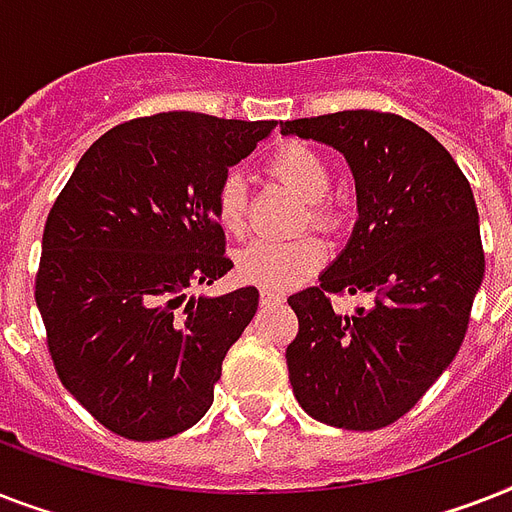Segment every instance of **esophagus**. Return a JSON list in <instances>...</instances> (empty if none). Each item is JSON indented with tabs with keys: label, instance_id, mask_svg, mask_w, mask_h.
<instances>
[{
	"label": "esophagus",
	"instance_id": "esophagus-1",
	"mask_svg": "<svg viewBox=\"0 0 512 512\" xmlns=\"http://www.w3.org/2000/svg\"><path fill=\"white\" fill-rule=\"evenodd\" d=\"M282 298H285V296H282L280 290H272V288H264V290H261V306L280 304Z\"/></svg>",
	"mask_w": 512,
	"mask_h": 512
}]
</instances>
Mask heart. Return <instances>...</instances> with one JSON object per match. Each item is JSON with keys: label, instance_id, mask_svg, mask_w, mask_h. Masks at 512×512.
<instances>
[{"label": "heart", "instance_id": "heart-1", "mask_svg": "<svg viewBox=\"0 0 512 512\" xmlns=\"http://www.w3.org/2000/svg\"><path fill=\"white\" fill-rule=\"evenodd\" d=\"M269 177L298 192L306 200L304 224L317 230H335L341 222V203L330 195V166L317 147L285 142L267 158ZM214 219L227 235L248 230V192L240 174H224L214 190ZM327 245L317 235L293 240H256L237 256L240 280L261 288H290L325 267Z\"/></svg>", "mask_w": 512, "mask_h": 512}]
</instances>
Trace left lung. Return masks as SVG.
Wrapping results in <instances>:
<instances>
[{
	"label": "left lung",
	"instance_id": "obj_1",
	"mask_svg": "<svg viewBox=\"0 0 512 512\" xmlns=\"http://www.w3.org/2000/svg\"><path fill=\"white\" fill-rule=\"evenodd\" d=\"M341 150L357 179L359 222L320 285L288 298L298 335L285 351L306 415L378 431L407 415L447 370L484 280L468 179L433 134L396 113L341 110L280 124ZM367 292L370 307L332 309Z\"/></svg>",
	"mask_w": 512,
	"mask_h": 512
}]
</instances>
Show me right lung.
Returning <instances> with one entry per match:
<instances>
[{
  "label": "right lung",
  "mask_w": 512,
  "mask_h": 512,
  "mask_svg": "<svg viewBox=\"0 0 512 512\" xmlns=\"http://www.w3.org/2000/svg\"><path fill=\"white\" fill-rule=\"evenodd\" d=\"M275 121L169 110L124 121L76 163L49 208L36 306L57 378L116 436L198 423L259 290L187 298L232 269L214 190Z\"/></svg>",
  "instance_id": "right-lung-1"
}]
</instances>
